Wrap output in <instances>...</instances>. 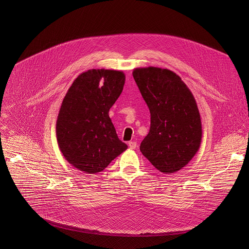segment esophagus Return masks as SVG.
<instances>
[{
  "label": "esophagus",
  "mask_w": 249,
  "mask_h": 249,
  "mask_svg": "<svg viewBox=\"0 0 249 249\" xmlns=\"http://www.w3.org/2000/svg\"><path fill=\"white\" fill-rule=\"evenodd\" d=\"M128 145H129V147H130V148L134 149V148H136V147H137V143H136L135 141H130V142L128 143Z\"/></svg>",
  "instance_id": "esophagus-1"
}]
</instances>
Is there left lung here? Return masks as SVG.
I'll return each instance as SVG.
<instances>
[{
  "label": "left lung",
  "instance_id": "1",
  "mask_svg": "<svg viewBox=\"0 0 249 249\" xmlns=\"http://www.w3.org/2000/svg\"><path fill=\"white\" fill-rule=\"evenodd\" d=\"M132 74L150 111V130L141 142L140 151L160 172H178L201 145L197 103L187 85L172 71L138 68Z\"/></svg>",
  "mask_w": 249,
  "mask_h": 249
}]
</instances>
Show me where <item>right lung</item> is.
<instances>
[{
  "label": "right lung",
  "mask_w": 249,
  "mask_h": 249,
  "mask_svg": "<svg viewBox=\"0 0 249 249\" xmlns=\"http://www.w3.org/2000/svg\"><path fill=\"white\" fill-rule=\"evenodd\" d=\"M124 84L123 71L89 70L75 78L65 95L56 120V138L65 160L78 171L100 173L127 149L109 117Z\"/></svg>",
  "instance_id": "1"
}]
</instances>
